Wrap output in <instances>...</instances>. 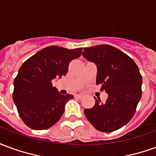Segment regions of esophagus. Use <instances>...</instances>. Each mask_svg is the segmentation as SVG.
<instances>
[{
	"label": "esophagus",
	"instance_id": "34e87169",
	"mask_svg": "<svg viewBox=\"0 0 156 156\" xmlns=\"http://www.w3.org/2000/svg\"><path fill=\"white\" fill-rule=\"evenodd\" d=\"M75 98H83V95L82 94H75Z\"/></svg>",
	"mask_w": 156,
	"mask_h": 156
}]
</instances>
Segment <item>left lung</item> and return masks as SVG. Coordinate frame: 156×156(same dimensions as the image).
I'll return each mask as SVG.
<instances>
[{
  "mask_svg": "<svg viewBox=\"0 0 156 156\" xmlns=\"http://www.w3.org/2000/svg\"><path fill=\"white\" fill-rule=\"evenodd\" d=\"M82 55L97 67L96 83L108 94L105 103L95 101L84 109L88 120L102 132H113L129 123L142 95V76L134 60L110 45L85 48Z\"/></svg>",
  "mask_w": 156,
  "mask_h": 156,
  "instance_id": "1",
  "label": "left lung"
}]
</instances>
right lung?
<instances>
[{"label": "right lung", "mask_w": 156, "mask_h": 156, "mask_svg": "<svg viewBox=\"0 0 156 156\" xmlns=\"http://www.w3.org/2000/svg\"><path fill=\"white\" fill-rule=\"evenodd\" d=\"M83 48L68 49L50 46L28 58L14 80L13 101L23 122L36 130L56 124L73 95H62L51 81L67 74L68 64L80 57Z\"/></svg>", "instance_id": "obj_1"}]
</instances>
